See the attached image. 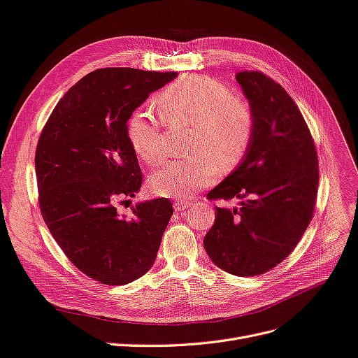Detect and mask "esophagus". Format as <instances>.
I'll return each instance as SVG.
<instances>
[{
  "mask_svg": "<svg viewBox=\"0 0 358 358\" xmlns=\"http://www.w3.org/2000/svg\"><path fill=\"white\" fill-rule=\"evenodd\" d=\"M189 206H190L189 201H182V199H176V201H173V208H176L177 211L186 210V208H189Z\"/></svg>",
  "mask_w": 358,
  "mask_h": 358,
  "instance_id": "34e87169",
  "label": "esophagus"
}]
</instances>
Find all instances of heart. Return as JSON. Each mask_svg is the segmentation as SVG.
<instances>
[{"instance_id": "1", "label": "heart", "mask_w": 358, "mask_h": 358, "mask_svg": "<svg viewBox=\"0 0 358 358\" xmlns=\"http://www.w3.org/2000/svg\"><path fill=\"white\" fill-rule=\"evenodd\" d=\"M162 121L168 126L192 124L187 150L192 156L173 159L150 177L156 196L186 199L202 190L223 169L237 166L253 138L255 120L246 101L234 97L220 80L190 75L156 97ZM127 139L135 155L147 163L165 159L168 144L160 120L147 110H136L127 120Z\"/></svg>"}]
</instances>
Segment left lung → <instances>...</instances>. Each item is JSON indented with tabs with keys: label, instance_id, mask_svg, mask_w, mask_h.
<instances>
[{
	"label": "left lung",
	"instance_id": "left-lung-1",
	"mask_svg": "<svg viewBox=\"0 0 358 358\" xmlns=\"http://www.w3.org/2000/svg\"><path fill=\"white\" fill-rule=\"evenodd\" d=\"M255 120L250 147L208 199H240L216 207L203 238L213 264L236 275L274 268L309 227L318 192V156L300 109L282 85L261 71L236 75Z\"/></svg>",
	"mask_w": 358,
	"mask_h": 358
}]
</instances>
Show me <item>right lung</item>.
Returning <instances> with one entry per match:
<instances>
[{"label":"right lung","instance_id":"1","mask_svg":"<svg viewBox=\"0 0 358 358\" xmlns=\"http://www.w3.org/2000/svg\"><path fill=\"white\" fill-rule=\"evenodd\" d=\"M176 78L177 71L130 67L91 71L58 101L40 135V211L67 258L100 283L126 285L144 275L173 214L166 198L138 202L130 217L115 203L134 198L142 185L127 120Z\"/></svg>","mask_w":358,"mask_h":358}]
</instances>
